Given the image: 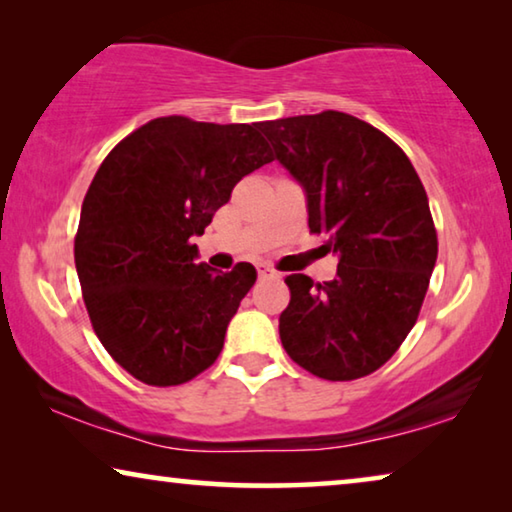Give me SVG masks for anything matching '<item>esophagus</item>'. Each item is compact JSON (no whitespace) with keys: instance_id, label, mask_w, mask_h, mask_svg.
Instances as JSON below:
<instances>
[{"instance_id":"34e87169","label":"esophagus","mask_w":512,"mask_h":512,"mask_svg":"<svg viewBox=\"0 0 512 512\" xmlns=\"http://www.w3.org/2000/svg\"><path fill=\"white\" fill-rule=\"evenodd\" d=\"M257 276L259 278H273V276H278V273H276V269H273V266L271 264H257Z\"/></svg>"}]
</instances>
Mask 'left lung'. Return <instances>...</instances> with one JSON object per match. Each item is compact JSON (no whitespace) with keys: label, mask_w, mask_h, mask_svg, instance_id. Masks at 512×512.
Returning <instances> with one entry per match:
<instances>
[{"label":"left lung","mask_w":512,"mask_h":512,"mask_svg":"<svg viewBox=\"0 0 512 512\" xmlns=\"http://www.w3.org/2000/svg\"><path fill=\"white\" fill-rule=\"evenodd\" d=\"M305 195L308 227L326 234L338 273H292L280 340L294 363L329 381L370 375L414 329L437 262L425 188L391 137L326 110L259 124Z\"/></svg>","instance_id":"obj_1"}]
</instances>
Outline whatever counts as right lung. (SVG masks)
<instances>
[{"label": "right lung", "instance_id": "right-lung-1", "mask_svg": "<svg viewBox=\"0 0 512 512\" xmlns=\"http://www.w3.org/2000/svg\"><path fill=\"white\" fill-rule=\"evenodd\" d=\"M259 124L160 117L114 147L82 202L75 269L108 354L149 386H177L216 361L255 285L253 264L216 271L193 236L246 174L271 163Z\"/></svg>", "mask_w": 512, "mask_h": 512}]
</instances>
